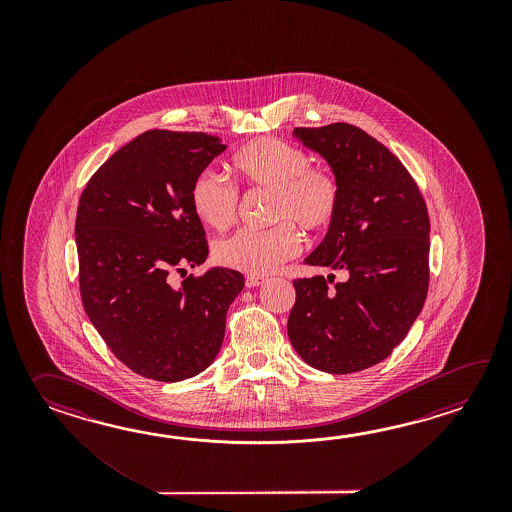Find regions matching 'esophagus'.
<instances>
[{"mask_svg": "<svg viewBox=\"0 0 512 512\" xmlns=\"http://www.w3.org/2000/svg\"><path fill=\"white\" fill-rule=\"evenodd\" d=\"M263 282H265V278L258 276V274H251V276L245 278V285H247L249 289H254V287H258V285H261Z\"/></svg>", "mask_w": 512, "mask_h": 512, "instance_id": "34e87169", "label": "esophagus"}]
</instances>
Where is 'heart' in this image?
I'll return each mask as SVG.
<instances>
[{
  "mask_svg": "<svg viewBox=\"0 0 512 512\" xmlns=\"http://www.w3.org/2000/svg\"><path fill=\"white\" fill-rule=\"evenodd\" d=\"M243 185L274 194L267 230H238L214 245V258L230 269L267 274L291 260L302 247L300 225L307 232L326 230L337 216L340 186L335 175L313 166L311 155L291 142L256 139L232 159ZM190 203L201 223L223 230L236 219L240 192L214 170H203L190 188Z\"/></svg>",
  "mask_w": 512,
  "mask_h": 512,
  "instance_id": "heart-1",
  "label": "heart"
}]
</instances>
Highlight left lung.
I'll return each mask as SVG.
<instances>
[{
    "label": "left lung",
    "mask_w": 512,
    "mask_h": 512,
    "mask_svg": "<svg viewBox=\"0 0 512 512\" xmlns=\"http://www.w3.org/2000/svg\"><path fill=\"white\" fill-rule=\"evenodd\" d=\"M340 186L337 216L305 263L348 274L294 280L287 335L316 370L346 375L392 355L428 293L430 219L414 177L384 144L353 124L294 128Z\"/></svg>",
    "instance_id": "left-lung-1"
}]
</instances>
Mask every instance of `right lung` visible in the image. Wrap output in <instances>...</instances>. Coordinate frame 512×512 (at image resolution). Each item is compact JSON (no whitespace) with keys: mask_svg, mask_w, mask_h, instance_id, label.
I'll return each instance as SVG.
<instances>
[{"mask_svg":"<svg viewBox=\"0 0 512 512\" xmlns=\"http://www.w3.org/2000/svg\"><path fill=\"white\" fill-rule=\"evenodd\" d=\"M225 148L201 131H144L98 168L80 196L82 304L113 355L146 379L177 382L207 370L245 285L241 272L223 267L174 283L207 260L190 188Z\"/></svg>","mask_w":512,"mask_h":512,"instance_id":"add662e5","label":"right lung"}]
</instances>
